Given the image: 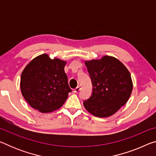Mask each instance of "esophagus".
Returning <instances> with one entry per match:
<instances>
[{
	"label": "esophagus",
	"instance_id": "esophagus-1",
	"mask_svg": "<svg viewBox=\"0 0 156 156\" xmlns=\"http://www.w3.org/2000/svg\"><path fill=\"white\" fill-rule=\"evenodd\" d=\"M80 90V87H77L74 90H73V91L75 92V93H78V92Z\"/></svg>",
	"mask_w": 156,
	"mask_h": 156
}]
</instances>
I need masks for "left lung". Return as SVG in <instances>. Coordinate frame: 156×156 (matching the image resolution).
I'll use <instances>...</instances> for the list:
<instances>
[{"instance_id":"8db88e82","label":"left lung","mask_w":156,"mask_h":156,"mask_svg":"<svg viewBox=\"0 0 156 156\" xmlns=\"http://www.w3.org/2000/svg\"><path fill=\"white\" fill-rule=\"evenodd\" d=\"M92 83V94L83 102L88 112L96 117H109L124 106L131 96L133 83L130 73L115 58L105 56L86 61Z\"/></svg>"}]
</instances>
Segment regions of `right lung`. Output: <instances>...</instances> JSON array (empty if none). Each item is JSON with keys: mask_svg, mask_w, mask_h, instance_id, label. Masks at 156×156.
I'll use <instances>...</instances> for the list:
<instances>
[{"mask_svg": "<svg viewBox=\"0 0 156 156\" xmlns=\"http://www.w3.org/2000/svg\"><path fill=\"white\" fill-rule=\"evenodd\" d=\"M66 62L42 54L33 59L22 72L20 89L34 109L49 113L62 106L72 92L64 68Z\"/></svg>", "mask_w": 156, "mask_h": 156, "instance_id": "obj_1", "label": "right lung"}]
</instances>
